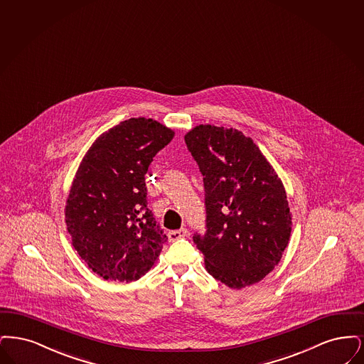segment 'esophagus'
I'll list each match as a JSON object with an SVG mask.
<instances>
[{
	"label": "esophagus",
	"mask_w": 364,
	"mask_h": 364,
	"mask_svg": "<svg viewBox=\"0 0 364 364\" xmlns=\"http://www.w3.org/2000/svg\"><path fill=\"white\" fill-rule=\"evenodd\" d=\"M188 230L186 228H179V230H175V231H171V232H168V239L170 240H178V239H182V237H188Z\"/></svg>",
	"instance_id": "1"
}]
</instances>
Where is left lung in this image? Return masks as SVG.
<instances>
[{"mask_svg": "<svg viewBox=\"0 0 364 364\" xmlns=\"http://www.w3.org/2000/svg\"><path fill=\"white\" fill-rule=\"evenodd\" d=\"M205 189L206 232L193 240L209 274L240 289L280 262L291 237L284 186L250 137L200 125L185 136Z\"/></svg>", "mask_w": 364, "mask_h": 364, "instance_id": "1", "label": "left lung"}]
</instances>
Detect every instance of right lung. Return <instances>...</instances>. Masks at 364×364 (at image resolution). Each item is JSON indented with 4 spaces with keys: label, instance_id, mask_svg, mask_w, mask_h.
I'll use <instances>...</instances> for the list:
<instances>
[{
    "label": "right lung",
    "instance_id": "1",
    "mask_svg": "<svg viewBox=\"0 0 364 364\" xmlns=\"http://www.w3.org/2000/svg\"><path fill=\"white\" fill-rule=\"evenodd\" d=\"M174 132L130 118L103 133L73 179L65 222L81 259L97 276L134 282L152 268L167 237L148 209L145 174Z\"/></svg>",
    "mask_w": 364,
    "mask_h": 364
}]
</instances>
